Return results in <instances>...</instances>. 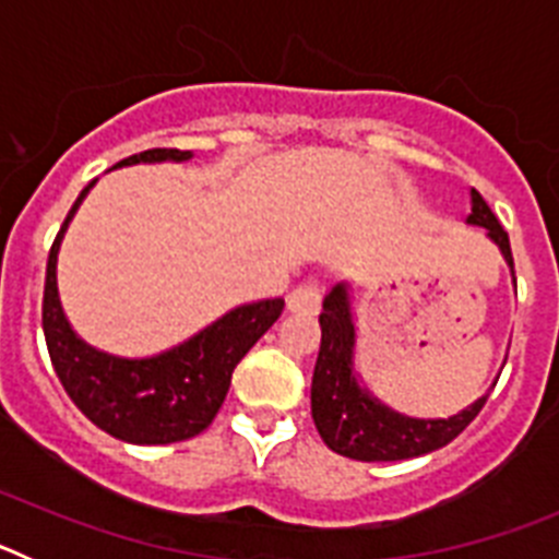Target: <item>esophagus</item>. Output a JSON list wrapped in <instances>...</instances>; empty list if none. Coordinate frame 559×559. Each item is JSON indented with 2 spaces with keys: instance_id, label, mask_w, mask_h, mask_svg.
Listing matches in <instances>:
<instances>
[{
  "instance_id": "1",
  "label": "esophagus",
  "mask_w": 559,
  "mask_h": 559,
  "mask_svg": "<svg viewBox=\"0 0 559 559\" xmlns=\"http://www.w3.org/2000/svg\"><path fill=\"white\" fill-rule=\"evenodd\" d=\"M285 302H288L290 313H316V310H319V305H322V288H319L316 283L296 285Z\"/></svg>"
}]
</instances>
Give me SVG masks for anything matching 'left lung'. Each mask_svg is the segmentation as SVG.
Masks as SVG:
<instances>
[{"label":"left lung","instance_id":"8db88e82","mask_svg":"<svg viewBox=\"0 0 559 559\" xmlns=\"http://www.w3.org/2000/svg\"><path fill=\"white\" fill-rule=\"evenodd\" d=\"M464 224L484 226L487 237L501 251L503 263L510 265L515 283L510 237L476 190H471V215L464 218ZM319 328H322V347L310 386V412L324 445L358 462H400L445 448L476 419L498 380H492V386L473 400L471 406H464L451 417H408L374 397L360 378L355 364L358 322H355L353 285L347 280L335 283L324 296Z\"/></svg>","mask_w":559,"mask_h":559}]
</instances>
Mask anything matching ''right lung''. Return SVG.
<instances>
[{"label": "right lung", "instance_id": "1", "mask_svg": "<svg viewBox=\"0 0 559 559\" xmlns=\"http://www.w3.org/2000/svg\"><path fill=\"white\" fill-rule=\"evenodd\" d=\"M190 159L192 151L153 147L128 156L120 165H114V170L131 165H162V162L181 165ZM95 185L97 179L78 195L56 243L49 249L41 308L49 360L72 403L114 439L131 445L181 442L204 431L215 419L229 392L231 372L260 341V335L280 319L285 302L276 296V299L237 305L176 347L145 358H122L92 347L75 333L63 313L61 294H58V254L69 224Z\"/></svg>", "mask_w": 559, "mask_h": 559}]
</instances>
